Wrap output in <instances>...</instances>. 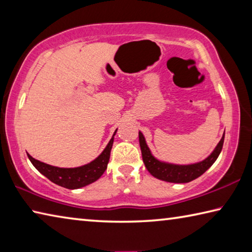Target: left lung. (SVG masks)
Listing matches in <instances>:
<instances>
[{
  "mask_svg": "<svg viewBox=\"0 0 252 252\" xmlns=\"http://www.w3.org/2000/svg\"><path fill=\"white\" fill-rule=\"evenodd\" d=\"M223 141L224 133L219 141L218 146L216 147L211 155L206 158L203 161L193 164L180 165L167 163V162H162L156 159V158L152 156L150 149L147 146L146 139H144L143 134L141 132H139V142L142 152V159L144 162V165H146V168L148 169V171L157 179L172 183L190 182L206 172L207 170L215 163L217 158L219 157L221 150H222Z\"/></svg>",
  "mask_w": 252,
  "mask_h": 252,
  "instance_id": "left-lung-1",
  "label": "left lung"
}]
</instances>
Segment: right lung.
<instances>
[{"instance_id":"1","label":"right lung","mask_w":252,"mask_h":252,"mask_svg":"<svg viewBox=\"0 0 252 252\" xmlns=\"http://www.w3.org/2000/svg\"><path fill=\"white\" fill-rule=\"evenodd\" d=\"M116 132L117 130L114 131L112 138H111L103 152L95 160L82 165V167L58 168L34 159L30 155H28V157L30 161L32 162V164L37 169V171L41 172L55 185L66 188V189H79V188L85 187L96 181L104 173L109 163L110 153L111 149H112Z\"/></svg>"}]
</instances>
